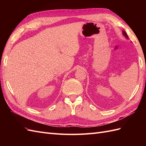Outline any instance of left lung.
<instances>
[{
	"label": "left lung",
	"instance_id": "obj_1",
	"mask_svg": "<svg viewBox=\"0 0 146 146\" xmlns=\"http://www.w3.org/2000/svg\"><path fill=\"white\" fill-rule=\"evenodd\" d=\"M122 34H123V36H124L127 39H129V37H128V36H127V33H126V32H125L124 30H122Z\"/></svg>",
	"mask_w": 146,
	"mask_h": 146
}]
</instances>
